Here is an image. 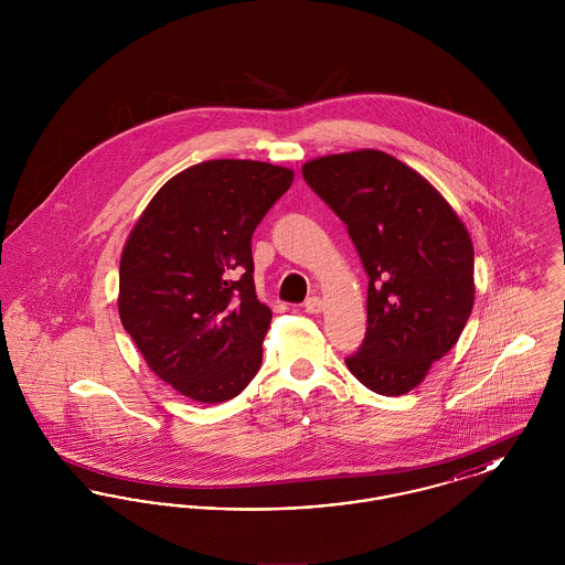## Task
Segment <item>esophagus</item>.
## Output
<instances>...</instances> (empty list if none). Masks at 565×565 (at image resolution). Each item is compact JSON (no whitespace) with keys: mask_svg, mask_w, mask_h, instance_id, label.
I'll return each instance as SVG.
<instances>
[{"mask_svg":"<svg viewBox=\"0 0 565 565\" xmlns=\"http://www.w3.org/2000/svg\"><path fill=\"white\" fill-rule=\"evenodd\" d=\"M323 309V300L320 296H309L307 300H305V311L307 313H322Z\"/></svg>","mask_w":565,"mask_h":565,"instance_id":"1","label":"esophagus"}]
</instances>
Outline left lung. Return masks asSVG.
Instances as JSON below:
<instances>
[{
  "mask_svg": "<svg viewBox=\"0 0 565 565\" xmlns=\"http://www.w3.org/2000/svg\"><path fill=\"white\" fill-rule=\"evenodd\" d=\"M302 178L345 222L369 275L366 334L345 364L376 394H406L470 318V235L426 178L385 152L322 157L302 164Z\"/></svg>",
  "mask_w": 565,
  "mask_h": 565,
  "instance_id": "left-lung-1",
  "label": "left lung"
}]
</instances>
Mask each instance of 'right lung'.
Wrapping results in <instances>:
<instances>
[{
    "label": "right lung",
    "mask_w": 565,
    "mask_h": 565,
    "mask_svg": "<svg viewBox=\"0 0 565 565\" xmlns=\"http://www.w3.org/2000/svg\"><path fill=\"white\" fill-rule=\"evenodd\" d=\"M292 180L269 162H199L154 194L125 243L120 322L190 401H231L260 369L270 309L254 290L252 235Z\"/></svg>",
    "instance_id": "right-lung-1"
}]
</instances>
